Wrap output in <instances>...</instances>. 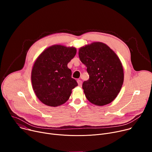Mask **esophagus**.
<instances>
[{
	"label": "esophagus",
	"mask_w": 152,
	"mask_h": 152,
	"mask_svg": "<svg viewBox=\"0 0 152 152\" xmlns=\"http://www.w3.org/2000/svg\"><path fill=\"white\" fill-rule=\"evenodd\" d=\"M77 82L78 85H79V86H82V82L80 80H77Z\"/></svg>",
	"instance_id": "1"
}]
</instances>
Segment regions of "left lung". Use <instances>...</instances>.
Masks as SVG:
<instances>
[{
  "mask_svg": "<svg viewBox=\"0 0 152 152\" xmlns=\"http://www.w3.org/2000/svg\"><path fill=\"white\" fill-rule=\"evenodd\" d=\"M79 56L90 76L82 84L86 99L96 105L110 103L120 91L124 80L117 55L104 43L95 42L81 48Z\"/></svg>",
  "mask_w": 152,
  "mask_h": 152,
  "instance_id": "obj_1",
  "label": "left lung"
}]
</instances>
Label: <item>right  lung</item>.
Wrapping results in <instances>:
<instances>
[{"instance_id":"obj_1","label":"right lung","mask_w":152,"mask_h":152,"mask_svg":"<svg viewBox=\"0 0 152 152\" xmlns=\"http://www.w3.org/2000/svg\"><path fill=\"white\" fill-rule=\"evenodd\" d=\"M76 53L75 48L54 45L38 57L32 70L31 80L33 90L42 103L56 107L69 100L72 90L77 86L67 67Z\"/></svg>"}]
</instances>
